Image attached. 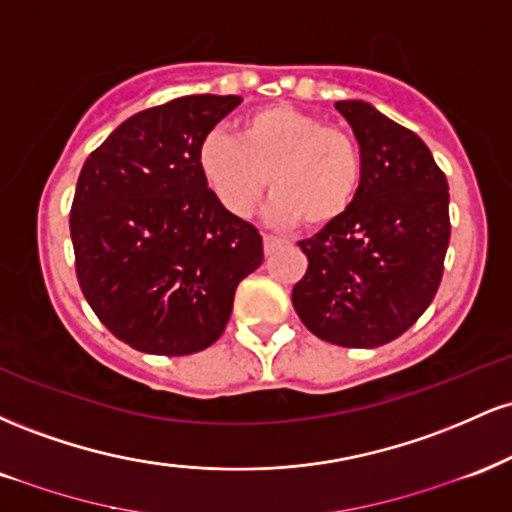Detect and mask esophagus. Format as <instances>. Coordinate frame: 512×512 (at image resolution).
<instances>
[{
	"label": "esophagus",
	"mask_w": 512,
	"mask_h": 512,
	"mask_svg": "<svg viewBox=\"0 0 512 512\" xmlns=\"http://www.w3.org/2000/svg\"><path fill=\"white\" fill-rule=\"evenodd\" d=\"M281 243H284V240L276 238V236H269V233H267V236H264V252H267V255H272V252L279 248Z\"/></svg>",
	"instance_id": "1"
}]
</instances>
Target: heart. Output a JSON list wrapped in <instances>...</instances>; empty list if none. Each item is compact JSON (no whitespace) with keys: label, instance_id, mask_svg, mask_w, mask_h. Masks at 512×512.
<instances>
[{"label":"heart","instance_id":"b5f03b06","mask_svg":"<svg viewBox=\"0 0 512 512\" xmlns=\"http://www.w3.org/2000/svg\"><path fill=\"white\" fill-rule=\"evenodd\" d=\"M197 166L216 202L231 216L252 214L264 187L272 192L269 219L325 228L354 207L363 178L356 139L344 127L322 125L293 105H264L238 122L236 139L211 132Z\"/></svg>","mask_w":512,"mask_h":512}]
</instances>
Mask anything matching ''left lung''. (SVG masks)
Wrapping results in <instances>:
<instances>
[{
    "label": "left lung",
    "mask_w": 512,
    "mask_h": 512,
    "mask_svg": "<svg viewBox=\"0 0 512 512\" xmlns=\"http://www.w3.org/2000/svg\"><path fill=\"white\" fill-rule=\"evenodd\" d=\"M363 158L361 190L339 221L301 240L308 269L291 301L315 337L373 349L424 315L450 243L448 180L428 146L363 101H339Z\"/></svg>",
    "instance_id": "left-lung-1"
}]
</instances>
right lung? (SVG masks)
I'll return each mask as SVG.
<instances>
[{"label":"right lung","mask_w":512,"mask_h":512,"mask_svg":"<svg viewBox=\"0 0 512 512\" xmlns=\"http://www.w3.org/2000/svg\"><path fill=\"white\" fill-rule=\"evenodd\" d=\"M240 103L204 93L142 110L81 168L69 214L76 279L98 320L144 354L214 344L238 284L264 260L257 228L216 202L197 166L202 139Z\"/></svg>","instance_id":"1"}]
</instances>
